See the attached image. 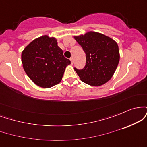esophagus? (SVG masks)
I'll list each match as a JSON object with an SVG mask.
<instances>
[{
  "label": "esophagus",
  "mask_w": 147,
  "mask_h": 147,
  "mask_svg": "<svg viewBox=\"0 0 147 147\" xmlns=\"http://www.w3.org/2000/svg\"><path fill=\"white\" fill-rule=\"evenodd\" d=\"M70 62H71V64L72 65V64L74 63V59H73V58H72H72H70Z\"/></svg>",
  "instance_id": "1"
}]
</instances>
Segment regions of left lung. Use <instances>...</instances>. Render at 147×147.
<instances>
[{"instance_id":"8db88e82","label":"left lung","mask_w":147,"mask_h":147,"mask_svg":"<svg viewBox=\"0 0 147 147\" xmlns=\"http://www.w3.org/2000/svg\"><path fill=\"white\" fill-rule=\"evenodd\" d=\"M86 55V63L82 70H75L84 83L100 86L112 78L119 61L117 43L113 38L96 32L74 36Z\"/></svg>"}]
</instances>
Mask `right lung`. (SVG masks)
<instances>
[{
    "label": "right lung",
    "instance_id": "obj_1",
    "mask_svg": "<svg viewBox=\"0 0 147 147\" xmlns=\"http://www.w3.org/2000/svg\"><path fill=\"white\" fill-rule=\"evenodd\" d=\"M57 44L56 38L44 35L33 40L22 51L23 69L38 86L48 88L60 83L70 64Z\"/></svg>",
    "mask_w": 147,
    "mask_h": 147
}]
</instances>
